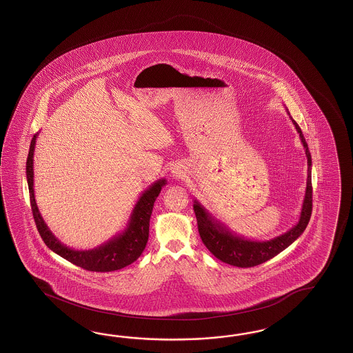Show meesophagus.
I'll use <instances>...</instances> for the list:
<instances>
[{
	"label": "esophagus",
	"mask_w": 353,
	"mask_h": 353,
	"mask_svg": "<svg viewBox=\"0 0 353 353\" xmlns=\"http://www.w3.org/2000/svg\"><path fill=\"white\" fill-rule=\"evenodd\" d=\"M173 176H174V177H176V179H180V176H181V172L173 171Z\"/></svg>",
	"instance_id": "obj_1"
}]
</instances>
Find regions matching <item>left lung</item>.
Masks as SVG:
<instances>
[{
	"instance_id": "left-lung-1",
	"label": "left lung",
	"mask_w": 353,
	"mask_h": 353,
	"mask_svg": "<svg viewBox=\"0 0 353 353\" xmlns=\"http://www.w3.org/2000/svg\"><path fill=\"white\" fill-rule=\"evenodd\" d=\"M292 120L295 128L299 133L300 141L305 150L307 163H308V176H307V188L305 195L300 211L299 221L294 225L290 230L283 234L274 236L269 241H255L248 239L242 235L236 234L230 230L226 225L214 219L212 214L203 204L199 203L194 199V212L198 221V230L199 235L203 241L204 246L210 250V252L217 257L219 260L230 264L233 267L250 268L263 264L269 259L276 256L282 252L285 248L294 243L303 232L305 230L307 225L310 223V214H312V158H310V149L305 142V139L301 133V129Z\"/></svg>"
}]
</instances>
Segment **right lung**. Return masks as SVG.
<instances>
[{"label": "right lung", "instance_id": "obj_1", "mask_svg": "<svg viewBox=\"0 0 353 353\" xmlns=\"http://www.w3.org/2000/svg\"><path fill=\"white\" fill-rule=\"evenodd\" d=\"M37 136L39 133H36L31 141L27 164H26V173H27L33 219L45 245L57 255L63 257L77 267L90 270V272H112V270L127 267L133 261H136L143 252L148 243L150 217L152 212V207L161 192V188L167 183V180L165 179L157 180L141 194L137 203L134 204V208L129 216L128 224L121 233H118L105 243H102L101 246L92 250L70 248L63 245L52 233L49 226L43 221V216L40 214L39 207L36 204L34 190H33V154H34Z\"/></svg>", "mask_w": 353, "mask_h": 353}]
</instances>
